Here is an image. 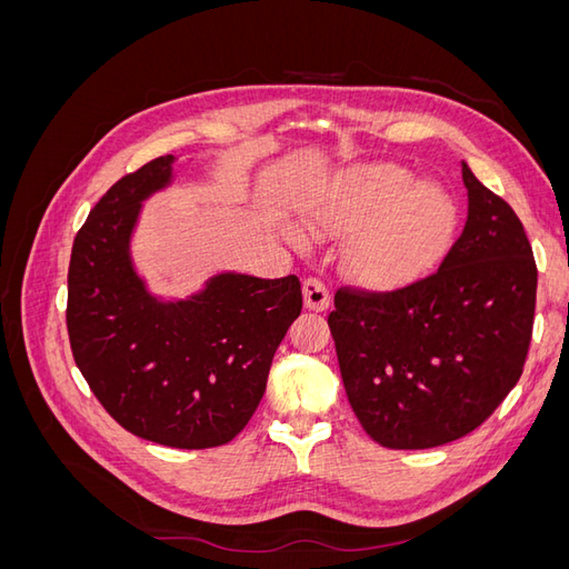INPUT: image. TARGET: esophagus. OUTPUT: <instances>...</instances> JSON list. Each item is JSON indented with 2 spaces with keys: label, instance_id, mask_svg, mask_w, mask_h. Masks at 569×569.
Here are the masks:
<instances>
[{
  "label": "esophagus",
  "instance_id": "esophagus-1",
  "mask_svg": "<svg viewBox=\"0 0 569 569\" xmlns=\"http://www.w3.org/2000/svg\"><path fill=\"white\" fill-rule=\"evenodd\" d=\"M303 306L308 311H327L330 306V291L318 280V278H308L303 282Z\"/></svg>",
  "mask_w": 569,
  "mask_h": 569
}]
</instances>
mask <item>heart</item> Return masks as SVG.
<instances>
[{
	"mask_svg": "<svg viewBox=\"0 0 569 569\" xmlns=\"http://www.w3.org/2000/svg\"><path fill=\"white\" fill-rule=\"evenodd\" d=\"M303 218L320 234L357 230L347 268L370 289L420 280L449 251L458 230L456 199L396 163L356 166L327 178L306 199ZM291 237L303 242L301 232Z\"/></svg>",
	"mask_w": 569,
	"mask_h": 569,
	"instance_id": "heart-1",
	"label": "heart"
}]
</instances>
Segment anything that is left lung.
<instances>
[{"instance_id": "1", "label": "left lung", "mask_w": 569, "mask_h": 569, "mask_svg": "<svg viewBox=\"0 0 569 569\" xmlns=\"http://www.w3.org/2000/svg\"><path fill=\"white\" fill-rule=\"evenodd\" d=\"M468 220L439 270L391 295L339 289L343 389L370 439L432 449L470 435L518 385L537 306L520 218L462 163Z\"/></svg>"}]
</instances>
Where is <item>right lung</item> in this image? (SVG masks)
Here are the masks:
<instances>
[{"label": "right lung", "mask_w": 569, "mask_h": 569, "mask_svg": "<svg viewBox=\"0 0 569 569\" xmlns=\"http://www.w3.org/2000/svg\"><path fill=\"white\" fill-rule=\"evenodd\" d=\"M176 157L120 178L78 230L66 325L76 366L109 416L173 449L232 441L263 399L272 356L301 313L297 274H211L184 299H163L134 270L142 203L173 182Z\"/></svg>", "instance_id": "right-lung-1"}]
</instances>
